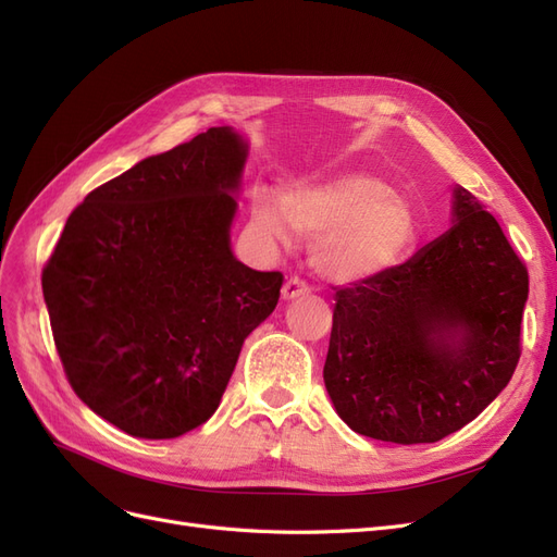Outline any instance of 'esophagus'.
Returning a JSON list of instances; mask_svg holds the SVG:
<instances>
[{
	"label": "esophagus",
	"mask_w": 557,
	"mask_h": 557,
	"mask_svg": "<svg viewBox=\"0 0 557 557\" xmlns=\"http://www.w3.org/2000/svg\"><path fill=\"white\" fill-rule=\"evenodd\" d=\"M283 299H297V297H305V295H309L311 293V288H309V283L307 281H301V278H288L285 281V285H283Z\"/></svg>",
	"instance_id": "obj_1"
}]
</instances>
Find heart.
Returning <instances> with one entry per match:
<instances>
[{
    "mask_svg": "<svg viewBox=\"0 0 557 557\" xmlns=\"http://www.w3.org/2000/svg\"><path fill=\"white\" fill-rule=\"evenodd\" d=\"M256 223L272 242L290 232L318 239L315 267L332 281L379 276L411 256L418 221L411 207L387 181L352 172L318 188L290 190L283 201L260 195Z\"/></svg>",
    "mask_w": 557,
    "mask_h": 557,
    "instance_id": "heart-1",
    "label": "heart"
}]
</instances>
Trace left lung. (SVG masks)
<instances>
[{
    "mask_svg": "<svg viewBox=\"0 0 557 557\" xmlns=\"http://www.w3.org/2000/svg\"><path fill=\"white\" fill-rule=\"evenodd\" d=\"M453 209L444 237L334 295L325 387L344 423L372 440H444L520 360L528 267L474 195L458 188Z\"/></svg>",
    "mask_w": 557,
    "mask_h": 557,
    "instance_id": "8db88e82",
    "label": "left lung"
}]
</instances>
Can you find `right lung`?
Wrapping results in <instances>:
<instances>
[{
    "label": "right lung",
    "mask_w": 557,
    "mask_h": 557,
    "mask_svg": "<svg viewBox=\"0 0 557 557\" xmlns=\"http://www.w3.org/2000/svg\"><path fill=\"white\" fill-rule=\"evenodd\" d=\"M246 144L211 127L95 188L72 211L41 285L74 393L141 440H176L221 404L244 339L283 274L230 250Z\"/></svg>",
    "instance_id": "obj_1"
}]
</instances>
